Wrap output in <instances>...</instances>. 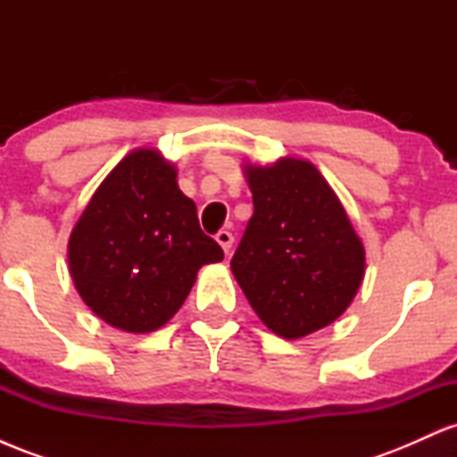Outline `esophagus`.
<instances>
[{"label":"esophagus","mask_w":457,"mask_h":457,"mask_svg":"<svg viewBox=\"0 0 457 457\" xmlns=\"http://www.w3.org/2000/svg\"><path fill=\"white\" fill-rule=\"evenodd\" d=\"M217 243L221 245V249L225 251V255L232 251V245H234V236L232 232H228V229H221V232L217 234Z\"/></svg>","instance_id":"34e87169"}]
</instances>
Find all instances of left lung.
Segmentation results:
<instances>
[{"mask_svg":"<svg viewBox=\"0 0 457 457\" xmlns=\"http://www.w3.org/2000/svg\"><path fill=\"white\" fill-rule=\"evenodd\" d=\"M253 217L232 272L262 322L301 339L335 322L359 292L365 246L318 167L296 156L245 162Z\"/></svg>","mask_w":457,"mask_h":457,"instance_id":"left-lung-1","label":"left lung"}]
</instances>
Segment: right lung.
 <instances>
[{"mask_svg": "<svg viewBox=\"0 0 457 457\" xmlns=\"http://www.w3.org/2000/svg\"><path fill=\"white\" fill-rule=\"evenodd\" d=\"M176 178V165L156 148L129 152L72 228V283L109 327L127 333L161 328L187 301L197 270L223 260Z\"/></svg>", "mask_w": 457, "mask_h": 457, "instance_id": "obj_1", "label": "right lung"}]
</instances>
